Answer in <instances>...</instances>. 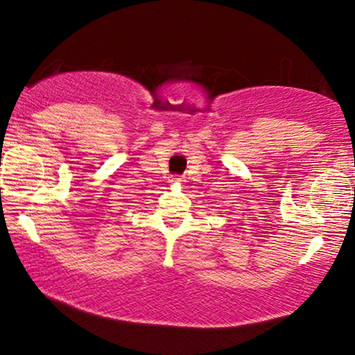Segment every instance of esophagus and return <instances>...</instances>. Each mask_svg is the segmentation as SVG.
<instances>
[{
    "label": "esophagus",
    "mask_w": 355,
    "mask_h": 355,
    "mask_svg": "<svg viewBox=\"0 0 355 355\" xmlns=\"http://www.w3.org/2000/svg\"><path fill=\"white\" fill-rule=\"evenodd\" d=\"M169 182H173V184H181V182H182V178H173V179H169Z\"/></svg>",
    "instance_id": "esophagus-1"
}]
</instances>
